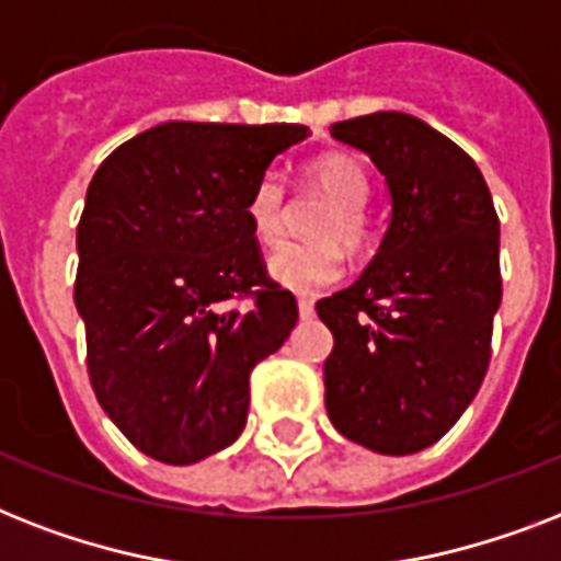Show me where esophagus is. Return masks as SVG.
<instances>
[{
    "label": "esophagus",
    "mask_w": 561,
    "mask_h": 561,
    "mask_svg": "<svg viewBox=\"0 0 561 561\" xmlns=\"http://www.w3.org/2000/svg\"><path fill=\"white\" fill-rule=\"evenodd\" d=\"M297 306H299V317H302V320H311V317H314V299L311 297H299Z\"/></svg>",
    "instance_id": "34e87169"
}]
</instances>
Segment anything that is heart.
<instances>
[{
	"instance_id": "1",
	"label": "heart",
	"mask_w": 561,
	"mask_h": 561,
	"mask_svg": "<svg viewBox=\"0 0 561 561\" xmlns=\"http://www.w3.org/2000/svg\"><path fill=\"white\" fill-rule=\"evenodd\" d=\"M306 183L332 197V209L317 224L314 244H282L267 255V276L276 285L297 294H320L343 273L342 241L358 253L369 241V220L364 206L369 203L373 183L364 162L350 153H325L306 165ZM247 220L262 244H276L285 232V188L276 174H262L247 197Z\"/></svg>"
}]
</instances>
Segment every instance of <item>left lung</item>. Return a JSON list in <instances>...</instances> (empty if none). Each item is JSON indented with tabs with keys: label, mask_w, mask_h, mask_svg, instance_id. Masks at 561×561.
Returning a JSON list of instances; mask_svg holds the SVG:
<instances>
[{
	"label": "left lung",
	"mask_w": 561,
	"mask_h": 561,
	"mask_svg": "<svg viewBox=\"0 0 561 561\" xmlns=\"http://www.w3.org/2000/svg\"><path fill=\"white\" fill-rule=\"evenodd\" d=\"M383 174L390 224L358 282L317 302L325 410L378 454L434 445L478 396L501 306V224L469 153L408 113L332 125Z\"/></svg>",
	"instance_id": "8db88e82"
}]
</instances>
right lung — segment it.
I'll return each instance as SVG.
<instances>
[{
	"label": "right lung",
	"mask_w": 561,
	"mask_h": 561,
	"mask_svg": "<svg viewBox=\"0 0 561 561\" xmlns=\"http://www.w3.org/2000/svg\"><path fill=\"white\" fill-rule=\"evenodd\" d=\"M302 125L165 122L101 162L78 224L75 308L101 408L142 454L188 466L247 425L250 373L297 325L247 220ZM254 297L238 312L232 298Z\"/></svg>",
	"instance_id": "right-lung-1"
}]
</instances>
